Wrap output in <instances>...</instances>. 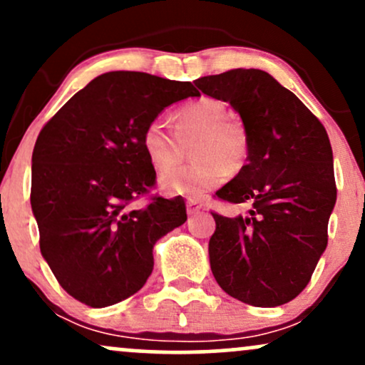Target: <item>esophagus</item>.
I'll list each match as a JSON object with an SVG mask.
<instances>
[{
	"label": "esophagus",
	"mask_w": 365,
	"mask_h": 365,
	"mask_svg": "<svg viewBox=\"0 0 365 365\" xmlns=\"http://www.w3.org/2000/svg\"><path fill=\"white\" fill-rule=\"evenodd\" d=\"M200 209H202V204H200L199 200H195V199L187 200V215L188 216L197 215V212H200Z\"/></svg>",
	"instance_id": "34e87169"
}]
</instances>
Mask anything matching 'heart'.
<instances>
[{
    "instance_id": "obj_1",
    "label": "heart",
    "mask_w": 365,
    "mask_h": 365,
    "mask_svg": "<svg viewBox=\"0 0 365 365\" xmlns=\"http://www.w3.org/2000/svg\"><path fill=\"white\" fill-rule=\"evenodd\" d=\"M226 104L216 98H202L175 111V133L180 140L194 139L192 165L166 173L159 187L166 195L200 197L225 182L228 170L238 173L249 159V133L244 125L230 118ZM142 149L154 170L165 173L178 163V142L166 132L161 120L145 125Z\"/></svg>"
}]
</instances>
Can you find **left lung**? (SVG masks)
I'll list each match as a JSON object with an SVG mask.
<instances>
[{"mask_svg": "<svg viewBox=\"0 0 365 365\" xmlns=\"http://www.w3.org/2000/svg\"><path fill=\"white\" fill-rule=\"evenodd\" d=\"M195 86L232 104L249 133L247 165L216 192L228 202L250 204L249 215L212 212V274L244 304L276 307L290 302L311 282L328 245L336 183L326 128L292 91L262 70H230L197 78Z\"/></svg>", "mask_w": 365, "mask_h": 365, "instance_id": "obj_1", "label": "left lung"}]
</instances>
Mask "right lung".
<instances>
[{
    "mask_svg": "<svg viewBox=\"0 0 365 365\" xmlns=\"http://www.w3.org/2000/svg\"><path fill=\"white\" fill-rule=\"evenodd\" d=\"M197 94L190 82L108 72L41 130L31 187L41 254L78 302L108 307L139 292L153 273L154 244L187 221L182 197L132 204L156 183L140 144L145 125Z\"/></svg>",
    "mask_w": 365,
    "mask_h": 365,
    "instance_id": "right-lung-1",
    "label": "right lung"
}]
</instances>
